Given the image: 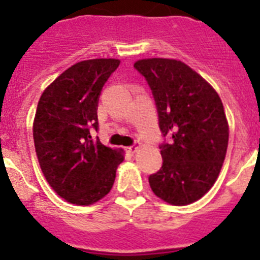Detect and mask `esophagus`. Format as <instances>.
Returning <instances> with one entry per match:
<instances>
[{"label": "esophagus", "instance_id": "esophagus-1", "mask_svg": "<svg viewBox=\"0 0 260 260\" xmlns=\"http://www.w3.org/2000/svg\"><path fill=\"white\" fill-rule=\"evenodd\" d=\"M126 150H127V152H128V153H132V155H134V153L137 152L138 150H139V143L133 144V146L127 147V148H126Z\"/></svg>", "mask_w": 260, "mask_h": 260}]
</instances>
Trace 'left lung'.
Returning <instances> with one entry per match:
<instances>
[{
	"label": "left lung",
	"mask_w": 260,
	"mask_h": 260,
	"mask_svg": "<svg viewBox=\"0 0 260 260\" xmlns=\"http://www.w3.org/2000/svg\"><path fill=\"white\" fill-rule=\"evenodd\" d=\"M152 89L160 130L172 137L160 146L162 167L148 181L156 197L187 206L207 194L226 155L229 125L221 99L182 61L144 58L134 63Z\"/></svg>",
	"instance_id": "left-lung-1"
}]
</instances>
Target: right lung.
I'll list each match as a JSON object with an SVG mask.
<instances>
[{"label":"right lung","mask_w":260,"mask_h":260,"mask_svg":"<svg viewBox=\"0 0 260 260\" xmlns=\"http://www.w3.org/2000/svg\"><path fill=\"white\" fill-rule=\"evenodd\" d=\"M119 59L77 62L44 89L34 118L36 156L45 180L57 195L77 206H89L110 191L123 150L91 137L98 130L103 86Z\"/></svg>","instance_id":"add662e5"}]
</instances>
